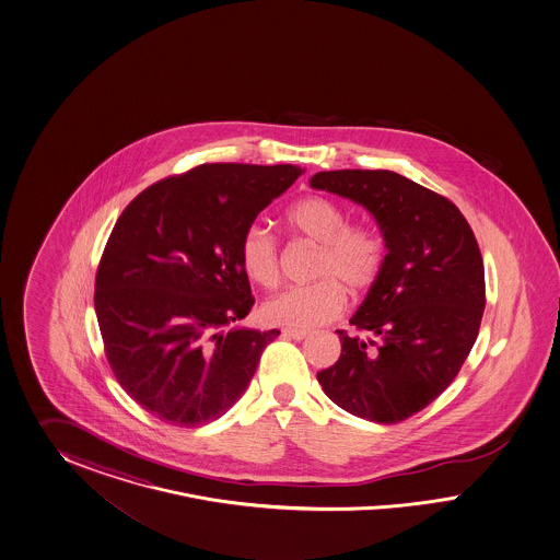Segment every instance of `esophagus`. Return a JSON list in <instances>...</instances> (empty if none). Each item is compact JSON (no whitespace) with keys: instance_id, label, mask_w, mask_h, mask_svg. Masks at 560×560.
Returning a JSON list of instances; mask_svg holds the SVG:
<instances>
[{"instance_id":"esophagus-1","label":"esophagus","mask_w":560,"mask_h":560,"mask_svg":"<svg viewBox=\"0 0 560 560\" xmlns=\"http://www.w3.org/2000/svg\"><path fill=\"white\" fill-rule=\"evenodd\" d=\"M283 337H289V339L295 340H304L307 337V332L305 330H295V328H285L283 330Z\"/></svg>"}]
</instances>
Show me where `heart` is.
Listing matches in <instances>:
<instances>
[{
    "mask_svg": "<svg viewBox=\"0 0 560 560\" xmlns=\"http://www.w3.org/2000/svg\"><path fill=\"white\" fill-rule=\"evenodd\" d=\"M285 221L293 232L320 244L310 285H298L277 293L262 305L267 323L314 330L335 320L347 305L345 289L363 295L382 277L388 246L384 234L368 223H351L342 205L312 195L289 207ZM240 265L250 281L272 289L281 281V248L277 237L260 225H250L240 240Z\"/></svg>",
    "mask_w": 560,
    "mask_h": 560,
    "instance_id": "obj_1",
    "label": "heart"
}]
</instances>
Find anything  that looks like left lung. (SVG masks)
I'll use <instances>...</instances> for the list:
<instances>
[{
  "label": "left lung",
  "mask_w": 560,
  "mask_h": 560,
  "mask_svg": "<svg viewBox=\"0 0 560 560\" xmlns=\"http://www.w3.org/2000/svg\"><path fill=\"white\" fill-rule=\"evenodd\" d=\"M310 185L372 211L386 237L382 277L340 337L339 361L318 372L337 407L373 423H400L458 375L482 312L485 265L470 223L443 195L390 170H332Z\"/></svg>",
  "instance_id": "1"
}]
</instances>
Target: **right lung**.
I'll return each instance as SVG.
<instances>
[{
    "label": "right lung",
    "mask_w": 560,
    "mask_h": 560,
    "mask_svg": "<svg viewBox=\"0 0 560 560\" xmlns=\"http://www.w3.org/2000/svg\"><path fill=\"white\" fill-rule=\"evenodd\" d=\"M302 174L291 164H201L141 190L102 253L94 307L108 365L164 423L220 419L279 330H223L255 298L240 240Z\"/></svg>",
    "instance_id": "obj_1"
}]
</instances>
